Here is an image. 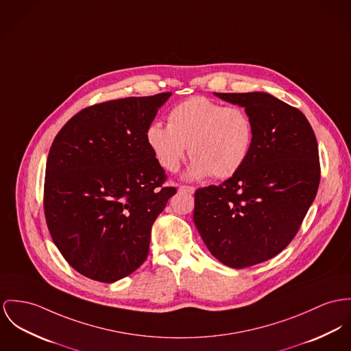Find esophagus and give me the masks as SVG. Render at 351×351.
<instances>
[{
    "instance_id": "34e87169",
    "label": "esophagus",
    "mask_w": 351,
    "mask_h": 351,
    "mask_svg": "<svg viewBox=\"0 0 351 351\" xmlns=\"http://www.w3.org/2000/svg\"><path fill=\"white\" fill-rule=\"evenodd\" d=\"M179 191L180 192H187V193H193L195 192V187H192V186H180Z\"/></svg>"
}]
</instances>
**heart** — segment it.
Listing matches in <instances>:
<instances>
[{"label": "heart", "mask_w": 351, "mask_h": 351, "mask_svg": "<svg viewBox=\"0 0 351 351\" xmlns=\"http://www.w3.org/2000/svg\"><path fill=\"white\" fill-rule=\"evenodd\" d=\"M254 123L250 113L237 106L224 107L207 97L195 96L178 104L168 114V125L152 121L147 143L158 162L176 172L187 152L193 158L189 178L214 175L226 179L247 162L254 144Z\"/></svg>", "instance_id": "obj_1"}]
</instances>
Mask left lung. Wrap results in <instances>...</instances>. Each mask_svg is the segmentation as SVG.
Listing matches in <instances>:
<instances>
[{"mask_svg":"<svg viewBox=\"0 0 351 351\" xmlns=\"http://www.w3.org/2000/svg\"><path fill=\"white\" fill-rule=\"evenodd\" d=\"M245 109L254 144L242 168L195 192V226L223 265L244 269L286 248L317 196L318 143L306 116L265 92L215 93Z\"/></svg>","mask_w":351,"mask_h":351,"instance_id":"8db88e82","label":"left lung"}]
</instances>
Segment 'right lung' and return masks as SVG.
Listing matches in <instances>:
<instances>
[{"instance_id": "right-lung-1", "label": "right lung", "mask_w": 351, "mask_h": 351, "mask_svg": "<svg viewBox=\"0 0 351 351\" xmlns=\"http://www.w3.org/2000/svg\"><path fill=\"white\" fill-rule=\"evenodd\" d=\"M172 93L127 97L82 109L54 137L44 184L47 224L81 275L112 283L148 256L151 230L175 187L145 132Z\"/></svg>"}]
</instances>
